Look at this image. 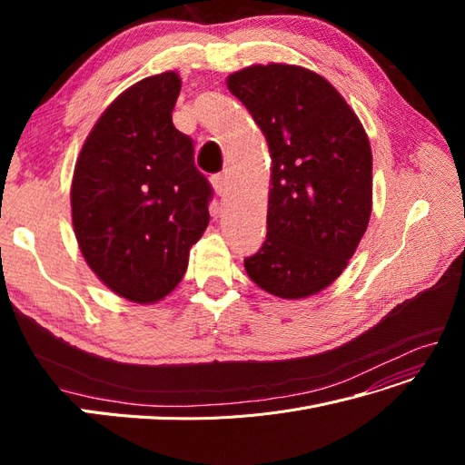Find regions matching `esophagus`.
<instances>
[{
  "mask_svg": "<svg viewBox=\"0 0 465 465\" xmlns=\"http://www.w3.org/2000/svg\"><path fill=\"white\" fill-rule=\"evenodd\" d=\"M211 182H213L215 192L221 195V198H224V195H227V192H229L227 174H215L213 178H211Z\"/></svg>",
  "mask_w": 465,
  "mask_h": 465,
  "instance_id": "34e87169",
  "label": "esophagus"
}]
</instances>
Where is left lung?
<instances>
[{"mask_svg":"<svg viewBox=\"0 0 465 465\" xmlns=\"http://www.w3.org/2000/svg\"><path fill=\"white\" fill-rule=\"evenodd\" d=\"M272 153L267 234L244 260L258 287L281 299L316 294L341 275L367 231L372 153L353 110L299 65H252L229 77Z\"/></svg>","mask_w":465,"mask_h":465,"instance_id":"1","label":"left lung"}]
</instances>
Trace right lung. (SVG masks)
Returning a JSON list of instances; mask_svg holds the SVG:
<instances>
[{
  "instance_id": "right-lung-1",
  "label": "right lung",
  "mask_w": 465,
  "mask_h": 465,
  "mask_svg": "<svg viewBox=\"0 0 465 465\" xmlns=\"http://www.w3.org/2000/svg\"><path fill=\"white\" fill-rule=\"evenodd\" d=\"M174 72L135 83L89 134L75 164L72 213L91 270L120 297L154 302L184 277L209 224L213 188L193 139L173 124Z\"/></svg>"
}]
</instances>
